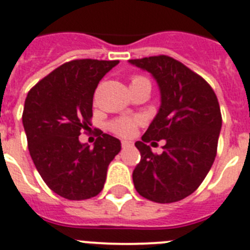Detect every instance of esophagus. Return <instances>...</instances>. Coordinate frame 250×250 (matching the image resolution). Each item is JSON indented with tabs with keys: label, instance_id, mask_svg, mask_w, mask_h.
I'll list each match as a JSON object with an SVG mask.
<instances>
[{
	"label": "esophagus",
	"instance_id": "esophagus-1",
	"mask_svg": "<svg viewBox=\"0 0 250 250\" xmlns=\"http://www.w3.org/2000/svg\"><path fill=\"white\" fill-rule=\"evenodd\" d=\"M131 146H133L131 142H127V141L121 142V147H123V148H129V147H131Z\"/></svg>",
	"mask_w": 250,
	"mask_h": 250
}]
</instances>
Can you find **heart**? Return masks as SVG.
Masks as SVG:
<instances>
[{
    "instance_id": "heart-1",
    "label": "heart",
    "mask_w": 250,
    "mask_h": 250,
    "mask_svg": "<svg viewBox=\"0 0 250 250\" xmlns=\"http://www.w3.org/2000/svg\"><path fill=\"white\" fill-rule=\"evenodd\" d=\"M141 80H146L145 77L142 76H134L131 79V83H138ZM139 124V120L138 119H130V117H121V119H117L115 121L109 124V130L112 131L113 134L119 135V137L123 138H129L134 134L135 127Z\"/></svg>"
}]
</instances>
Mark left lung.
I'll use <instances>...</instances> for the list:
<instances>
[{
  "label": "left lung",
  "mask_w": 250,
  "mask_h": 250,
  "mask_svg": "<svg viewBox=\"0 0 250 250\" xmlns=\"http://www.w3.org/2000/svg\"><path fill=\"white\" fill-rule=\"evenodd\" d=\"M156 80L161 105L142 141L133 171L137 192L155 203L185 199L204 181L217 155L222 116L214 90L201 76L167 55L131 59ZM165 139L161 155L146 143ZM155 143V142H153Z\"/></svg>",
  "instance_id": "8db88e82"
}]
</instances>
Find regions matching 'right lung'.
Segmentation results:
<instances>
[{"mask_svg": "<svg viewBox=\"0 0 250 250\" xmlns=\"http://www.w3.org/2000/svg\"><path fill=\"white\" fill-rule=\"evenodd\" d=\"M119 61L67 62L32 87L24 103L28 149L47 187L67 200L97 196L109 163L121 149L117 138L98 131L94 147L79 141L93 117L98 83Z\"/></svg>", "mask_w": 250, "mask_h": 250, "instance_id": "1", "label": "right lung"}]
</instances>
